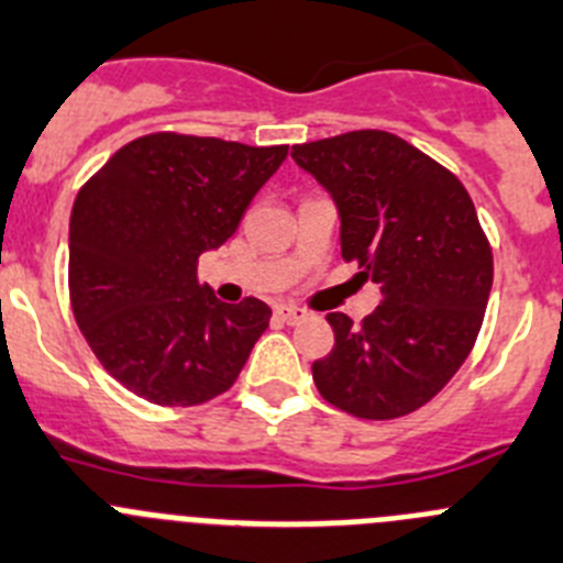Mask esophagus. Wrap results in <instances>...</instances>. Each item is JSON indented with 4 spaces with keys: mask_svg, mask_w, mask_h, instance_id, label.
<instances>
[{
    "mask_svg": "<svg viewBox=\"0 0 563 563\" xmlns=\"http://www.w3.org/2000/svg\"><path fill=\"white\" fill-rule=\"evenodd\" d=\"M275 313L283 319V322H288V325H294V322H300V319H306V311H302V308L286 306V302H283V306H277Z\"/></svg>",
    "mask_w": 563,
    "mask_h": 563,
    "instance_id": "1",
    "label": "esophagus"
}]
</instances>
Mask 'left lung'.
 I'll list each match as a JSON object with an SVG mask.
<instances>
[{"label":"left lung","instance_id":"obj_1","mask_svg":"<svg viewBox=\"0 0 563 563\" xmlns=\"http://www.w3.org/2000/svg\"><path fill=\"white\" fill-rule=\"evenodd\" d=\"M333 196L342 257L382 286L353 325L328 313L333 351L311 364L328 404L364 420L415 412L452 382L483 328L494 255L463 181L389 131H347L291 148Z\"/></svg>","mask_w":563,"mask_h":563}]
</instances>
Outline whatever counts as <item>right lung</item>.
<instances>
[{
	"instance_id": "obj_1",
	"label": "right lung",
	"mask_w": 563,
	"mask_h": 563,
	"mask_svg": "<svg viewBox=\"0 0 563 563\" xmlns=\"http://www.w3.org/2000/svg\"><path fill=\"white\" fill-rule=\"evenodd\" d=\"M288 145L156 131L80 187L69 219V300L98 362L159 407H196L235 384L272 308L199 286V257L238 230Z\"/></svg>"
}]
</instances>
